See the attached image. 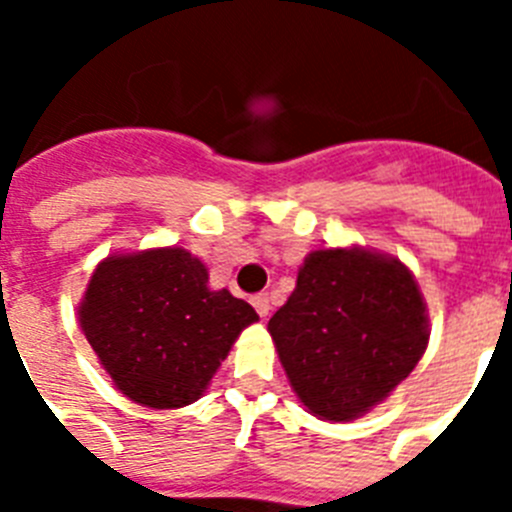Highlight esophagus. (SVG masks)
<instances>
[{"instance_id": "obj_1", "label": "esophagus", "mask_w": 512, "mask_h": 512, "mask_svg": "<svg viewBox=\"0 0 512 512\" xmlns=\"http://www.w3.org/2000/svg\"><path fill=\"white\" fill-rule=\"evenodd\" d=\"M253 307H256V312H259L261 318H266V315H269V310H271L269 295H256V297H253Z\"/></svg>"}]
</instances>
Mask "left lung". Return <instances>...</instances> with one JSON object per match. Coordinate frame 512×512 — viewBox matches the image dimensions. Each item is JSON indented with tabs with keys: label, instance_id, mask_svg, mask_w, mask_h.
Wrapping results in <instances>:
<instances>
[{
	"label": "left lung",
	"instance_id": "1",
	"mask_svg": "<svg viewBox=\"0 0 512 512\" xmlns=\"http://www.w3.org/2000/svg\"><path fill=\"white\" fill-rule=\"evenodd\" d=\"M300 402L346 423L384 400L428 346V315L405 264L366 248L312 251L269 320Z\"/></svg>",
	"mask_w": 512,
	"mask_h": 512
}]
</instances>
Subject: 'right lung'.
Segmentation results:
<instances>
[{
  "instance_id": "add662e5",
  "label": "right lung",
  "mask_w": 512,
  "mask_h": 512,
  "mask_svg": "<svg viewBox=\"0 0 512 512\" xmlns=\"http://www.w3.org/2000/svg\"><path fill=\"white\" fill-rule=\"evenodd\" d=\"M259 315L184 248L107 256L94 269L79 323L117 390L156 410L200 400L235 338Z\"/></svg>"
}]
</instances>
